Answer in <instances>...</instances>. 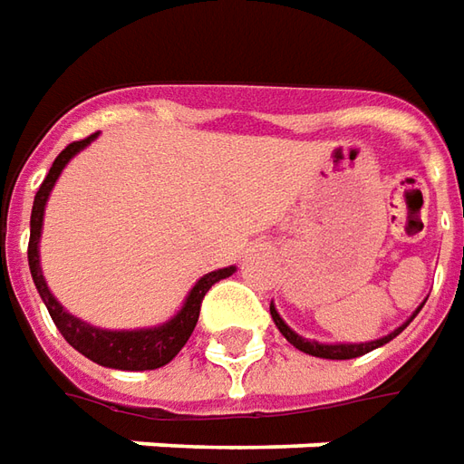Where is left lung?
I'll return each instance as SVG.
<instances>
[{
  "label": "left lung",
  "mask_w": 464,
  "mask_h": 464,
  "mask_svg": "<svg viewBox=\"0 0 464 464\" xmlns=\"http://www.w3.org/2000/svg\"><path fill=\"white\" fill-rule=\"evenodd\" d=\"M420 309H422V306H420ZM420 309H417V311H420ZM417 311H414V314H417ZM271 316H274V322H276L278 332L286 336L288 344H294L296 349H299V352H304V354L322 356V359H354V356L367 354V352H372V349H377V346L392 342V339H394V336H397V334H400L401 329H404V326H407V324L414 319V316H412V319L404 324V326L394 329V332L387 334V336H382V339H377V342H367V344H319V342H309V339H301L299 334L291 332L286 324H284V319L278 316L274 306H271Z\"/></svg>",
  "instance_id": "left-lung-1"
}]
</instances>
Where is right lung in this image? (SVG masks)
I'll return each mask as SVG.
<instances>
[{
	"label": "right lung",
	"instance_id": "right-lung-1",
	"mask_svg": "<svg viewBox=\"0 0 464 464\" xmlns=\"http://www.w3.org/2000/svg\"><path fill=\"white\" fill-rule=\"evenodd\" d=\"M97 132L87 135L82 140L70 142L64 148L63 153L54 158L50 173L42 180L40 190L34 196V206H32V221H29V271H32V278H34V286L40 291L44 306L50 311L52 322L60 329L67 344L74 346L80 354H85L87 359H92L97 364L110 369H122V372H145V369H158L165 367L173 356L186 346V342L190 339V334L198 324L200 304H203V296L208 294V288L221 281V278L231 276L236 268H218V271H210L206 276L200 278L198 284L193 286V291L188 294L183 309L178 311L176 316L170 319L163 326H155V329H140V332H105V329H95L90 324L74 319L72 314L57 304V299L50 294V288L42 278L40 268V254H37V246H40V233H42V216H44V203L50 198V190L54 186V180L60 178L63 168L70 163V158L74 153H80L85 145H90V140H95Z\"/></svg>",
	"mask_w": 464,
	"mask_h": 464
}]
</instances>
